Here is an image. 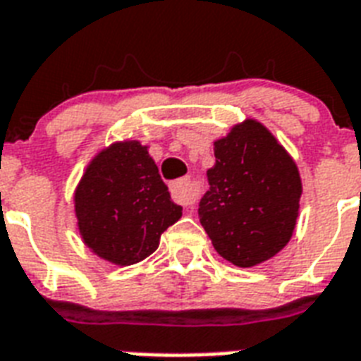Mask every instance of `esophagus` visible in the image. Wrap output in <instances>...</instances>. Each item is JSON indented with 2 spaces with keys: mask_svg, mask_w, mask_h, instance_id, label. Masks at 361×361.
<instances>
[{
  "mask_svg": "<svg viewBox=\"0 0 361 361\" xmlns=\"http://www.w3.org/2000/svg\"><path fill=\"white\" fill-rule=\"evenodd\" d=\"M171 197L175 203L184 207H192L195 203V192L190 178H180L171 183Z\"/></svg>",
  "mask_w": 361,
  "mask_h": 361,
  "instance_id": "34e87169",
  "label": "esophagus"
}]
</instances>
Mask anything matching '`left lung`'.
Returning <instances> with one entry per match:
<instances>
[{"instance_id":"1","label":"left lung","mask_w":361,"mask_h":361,"mask_svg":"<svg viewBox=\"0 0 361 361\" xmlns=\"http://www.w3.org/2000/svg\"><path fill=\"white\" fill-rule=\"evenodd\" d=\"M200 222L214 250L237 267H252L286 247L300 211L294 160L256 120L214 142Z\"/></svg>"}]
</instances>
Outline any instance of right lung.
Returning <instances> with one entry per match:
<instances>
[{"label": "right lung", "mask_w": 361, "mask_h": 361, "mask_svg": "<svg viewBox=\"0 0 361 361\" xmlns=\"http://www.w3.org/2000/svg\"><path fill=\"white\" fill-rule=\"evenodd\" d=\"M75 212L80 235L99 258L131 265L154 252L183 207L171 201L147 147L126 141L92 160L75 192Z\"/></svg>", "instance_id": "obj_1"}]
</instances>
